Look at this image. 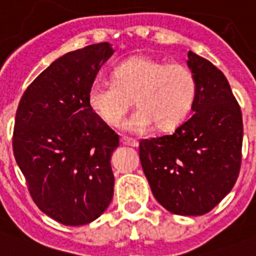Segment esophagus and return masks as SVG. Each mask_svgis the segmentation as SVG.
<instances>
[{"label":"esophagus","mask_w":256,"mask_h":256,"mask_svg":"<svg viewBox=\"0 0 256 256\" xmlns=\"http://www.w3.org/2000/svg\"><path fill=\"white\" fill-rule=\"evenodd\" d=\"M120 142L122 144H126V146H132V147H138L139 146V142L132 139V138H126V136H121Z\"/></svg>","instance_id":"34e87169"}]
</instances>
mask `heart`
Wrapping results in <instances>:
<instances>
[{
	"instance_id": "obj_1",
	"label": "heart",
	"mask_w": 256,
	"mask_h": 256,
	"mask_svg": "<svg viewBox=\"0 0 256 256\" xmlns=\"http://www.w3.org/2000/svg\"><path fill=\"white\" fill-rule=\"evenodd\" d=\"M196 95V78L187 65L138 56L116 66L113 82L95 80L87 100L100 120L116 126L134 98L139 108L122 128L143 132L154 124L160 130H174L190 116Z\"/></svg>"
}]
</instances>
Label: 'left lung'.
I'll return each instance as SVG.
<instances>
[{
	"mask_svg": "<svg viewBox=\"0 0 256 256\" xmlns=\"http://www.w3.org/2000/svg\"><path fill=\"white\" fill-rule=\"evenodd\" d=\"M187 64L198 82L194 114L172 135L140 140L139 156L152 195L168 212L203 216L238 180L243 117L217 66L192 52Z\"/></svg>",
	"mask_w": 256,
	"mask_h": 256,
	"instance_id": "left-lung-1",
	"label": "left lung"
}]
</instances>
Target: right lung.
<instances>
[{"instance_id":"right-lung-1","label":"right lung","mask_w":256,"mask_h":256,"mask_svg":"<svg viewBox=\"0 0 256 256\" xmlns=\"http://www.w3.org/2000/svg\"><path fill=\"white\" fill-rule=\"evenodd\" d=\"M113 53L102 42L64 54L18 102L13 154L35 204L62 225L94 221L113 198L110 156L118 135L87 100L98 70Z\"/></svg>"}]
</instances>
